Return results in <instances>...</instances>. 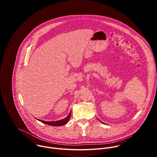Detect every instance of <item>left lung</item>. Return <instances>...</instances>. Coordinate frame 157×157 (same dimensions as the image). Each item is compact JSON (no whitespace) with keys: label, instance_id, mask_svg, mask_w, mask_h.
I'll use <instances>...</instances> for the list:
<instances>
[{"label":"left lung","instance_id":"8db88e82","mask_svg":"<svg viewBox=\"0 0 157 157\" xmlns=\"http://www.w3.org/2000/svg\"><path fill=\"white\" fill-rule=\"evenodd\" d=\"M98 120H99V119H98ZM100 122H101V121H100ZM102 122V123H103V122Z\"/></svg>","mask_w":157,"mask_h":157}]
</instances>
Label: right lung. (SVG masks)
Masks as SVG:
<instances>
[{"instance_id":"add662e5","label":"right lung","mask_w":157,"mask_h":157,"mask_svg":"<svg viewBox=\"0 0 157 157\" xmlns=\"http://www.w3.org/2000/svg\"><path fill=\"white\" fill-rule=\"evenodd\" d=\"M71 111H70V114H68V116H67L66 118L62 119V120H59V121H52V122H48V121H44L40 119H37L39 121L41 122L43 124H45L47 125H50L52 126H62L65 125L66 123H68V122L70 120V118L71 117Z\"/></svg>"}]
</instances>
